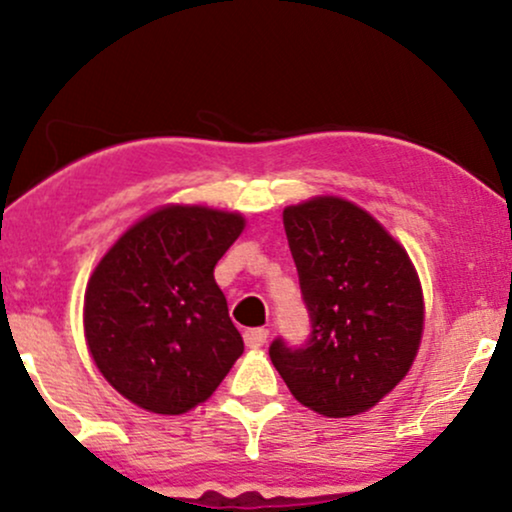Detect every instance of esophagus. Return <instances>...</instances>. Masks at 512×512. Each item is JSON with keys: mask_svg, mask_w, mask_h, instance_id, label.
<instances>
[{"mask_svg": "<svg viewBox=\"0 0 512 512\" xmlns=\"http://www.w3.org/2000/svg\"><path fill=\"white\" fill-rule=\"evenodd\" d=\"M243 337H245V346H248V349H260V346H264V342H267L269 332L264 330V327H257V330L245 332Z\"/></svg>", "mask_w": 512, "mask_h": 512, "instance_id": "34e87169", "label": "esophagus"}]
</instances>
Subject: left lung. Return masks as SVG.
I'll use <instances>...</instances> for the list:
<instances>
[{
  "label": "left lung",
  "mask_w": 512,
  "mask_h": 512,
  "mask_svg": "<svg viewBox=\"0 0 512 512\" xmlns=\"http://www.w3.org/2000/svg\"><path fill=\"white\" fill-rule=\"evenodd\" d=\"M284 228L313 334L303 349L269 346L303 407L349 419L409 373L424 337V289L402 243L349 199L317 195L284 209Z\"/></svg>",
  "instance_id": "obj_1"
}]
</instances>
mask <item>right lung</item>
Here are the masks:
<instances>
[{
    "instance_id": "obj_1",
    "label": "right lung",
    "mask_w": 512,
    "mask_h": 512,
    "mask_svg": "<svg viewBox=\"0 0 512 512\" xmlns=\"http://www.w3.org/2000/svg\"><path fill=\"white\" fill-rule=\"evenodd\" d=\"M243 228L240 211L163 204L134 221L88 276V354L132 404L185 414L214 395L243 354L214 279Z\"/></svg>"
}]
</instances>
